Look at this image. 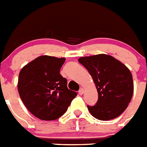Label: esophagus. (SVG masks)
I'll list each match as a JSON object with an SVG mask.
<instances>
[{
  "label": "esophagus",
  "mask_w": 147,
  "mask_h": 147,
  "mask_svg": "<svg viewBox=\"0 0 147 147\" xmlns=\"http://www.w3.org/2000/svg\"><path fill=\"white\" fill-rule=\"evenodd\" d=\"M83 92H84V90H83V88H81L80 90H79V94L80 95H83Z\"/></svg>",
  "instance_id": "34e87169"
}]
</instances>
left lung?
<instances>
[{"label":"left lung","instance_id":"8db88e82","mask_svg":"<svg viewBox=\"0 0 147 147\" xmlns=\"http://www.w3.org/2000/svg\"><path fill=\"white\" fill-rule=\"evenodd\" d=\"M78 61L92 76L98 92L95 105H87L90 114L101 121L114 119L127 109L134 92L131 71L110 55L82 57Z\"/></svg>","mask_w":147,"mask_h":147}]
</instances>
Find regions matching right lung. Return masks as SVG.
Instances as JSON below:
<instances>
[{
	"mask_svg": "<svg viewBox=\"0 0 147 147\" xmlns=\"http://www.w3.org/2000/svg\"><path fill=\"white\" fill-rule=\"evenodd\" d=\"M65 58L43 55L20 70L18 92L23 104L36 118L53 121L63 115L77 93L67 88L60 74Z\"/></svg>",
	"mask_w": 147,
	"mask_h": 147,
	"instance_id": "add662e5",
	"label": "right lung"
}]
</instances>
